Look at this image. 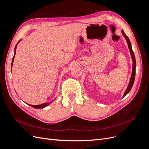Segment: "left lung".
Returning <instances> with one entry per match:
<instances>
[{
  "label": "left lung",
  "mask_w": 149,
  "mask_h": 149,
  "mask_svg": "<svg viewBox=\"0 0 149 149\" xmlns=\"http://www.w3.org/2000/svg\"><path fill=\"white\" fill-rule=\"evenodd\" d=\"M122 33L124 35V37H125V38L127 40V45H128V47L129 49V51L130 53V55H131V57H132V60L133 61V64H132V74H131V77H130V81L129 83L128 86L127 88V89H126V91H125L124 94V96H124H125L127 94L130 92V89H131L132 86L134 84V80H135V77H136V58H135V56H134V52L132 49L131 47V44H130V40L128 38V37L127 35H126L124 33V31L122 30Z\"/></svg>",
  "instance_id": "left-lung-1"
}]
</instances>
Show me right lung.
I'll return each instance as SVG.
<instances>
[{
	"mask_svg": "<svg viewBox=\"0 0 149 149\" xmlns=\"http://www.w3.org/2000/svg\"><path fill=\"white\" fill-rule=\"evenodd\" d=\"M20 41H19L17 42L16 46L15 47V49H14V55H13V57L12 58V66L13 65V60H14V57H15V53H16V48H17V44L19 43ZM52 102H47V103H43V104H40V105H31V104H29V106L33 107L34 108H37V109H42V108H43V107H45L47 106H48V105L50 104Z\"/></svg>",
	"mask_w": 149,
	"mask_h": 149,
	"instance_id": "right-lung-1",
	"label": "right lung"
}]
</instances>
